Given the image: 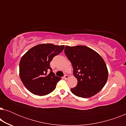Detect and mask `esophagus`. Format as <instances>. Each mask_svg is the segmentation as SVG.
Instances as JSON below:
<instances>
[{
	"instance_id": "34e87169",
	"label": "esophagus",
	"mask_w": 126,
	"mask_h": 126,
	"mask_svg": "<svg viewBox=\"0 0 126 126\" xmlns=\"http://www.w3.org/2000/svg\"><path fill=\"white\" fill-rule=\"evenodd\" d=\"M69 78V76L68 75H65L64 76H63V79H65V80H68Z\"/></svg>"
}]
</instances>
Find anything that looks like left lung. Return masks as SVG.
Returning a JSON list of instances; mask_svg holds the SVG:
<instances>
[{
    "instance_id": "1",
    "label": "left lung",
    "mask_w": 126,
    "mask_h": 126,
    "mask_svg": "<svg viewBox=\"0 0 126 126\" xmlns=\"http://www.w3.org/2000/svg\"><path fill=\"white\" fill-rule=\"evenodd\" d=\"M65 54L71 63L76 87L70 89L75 95L88 98L97 94L108 77L107 65L100 55L86 46H65Z\"/></svg>"
}]
</instances>
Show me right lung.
<instances>
[{"label": "right lung", "mask_w": 126, "mask_h": 126, "mask_svg": "<svg viewBox=\"0 0 126 126\" xmlns=\"http://www.w3.org/2000/svg\"><path fill=\"white\" fill-rule=\"evenodd\" d=\"M64 45L51 44L37 45L22 57L19 63V76L25 87L32 94L44 96L54 90L61 77L52 72L50 63L60 54ZM51 70L49 74L47 70Z\"/></svg>", "instance_id": "1"}]
</instances>
